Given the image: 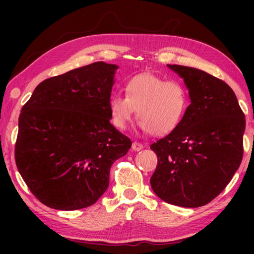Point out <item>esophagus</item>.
Masks as SVG:
<instances>
[{
  "label": "esophagus",
  "mask_w": 254,
  "mask_h": 254,
  "mask_svg": "<svg viewBox=\"0 0 254 254\" xmlns=\"http://www.w3.org/2000/svg\"><path fill=\"white\" fill-rule=\"evenodd\" d=\"M142 149H143L142 143L136 142V141L132 143V150H134V151H140V150H142Z\"/></svg>",
  "instance_id": "esophagus-1"
}]
</instances>
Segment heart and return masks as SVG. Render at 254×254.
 Returning <instances> with one entry per match:
<instances>
[{
	"label": "heart",
	"instance_id": "1",
	"mask_svg": "<svg viewBox=\"0 0 254 254\" xmlns=\"http://www.w3.org/2000/svg\"><path fill=\"white\" fill-rule=\"evenodd\" d=\"M126 96L113 95L109 109L112 123L126 130L134 118L140 127L153 135L169 134L179 127L186 115L189 96L186 86L150 72L131 77L124 85Z\"/></svg>",
	"mask_w": 254,
	"mask_h": 254
}]
</instances>
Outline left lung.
I'll list each match as a JSON object with an SVG mask.
<instances>
[{"label":"left lung","mask_w":254,"mask_h":254,"mask_svg":"<svg viewBox=\"0 0 254 254\" xmlns=\"http://www.w3.org/2000/svg\"><path fill=\"white\" fill-rule=\"evenodd\" d=\"M168 67L184 78L191 103L179 127L150 145L158 157L150 184L166 203L199 207L239 169L246 118L225 81L196 68Z\"/></svg>","instance_id":"1"}]
</instances>
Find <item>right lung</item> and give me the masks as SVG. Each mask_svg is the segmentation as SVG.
I'll return each mask as SVG.
<instances>
[{
    "label": "right lung",
    "mask_w": 254,
    "mask_h": 254,
    "mask_svg": "<svg viewBox=\"0 0 254 254\" xmlns=\"http://www.w3.org/2000/svg\"><path fill=\"white\" fill-rule=\"evenodd\" d=\"M117 65L104 62L51 77L37 86L19 118L18 170L42 204L75 210L95 204L113 162L131 140L110 123Z\"/></svg>",
    "instance_id": "obj_1"
}]
</instances>
